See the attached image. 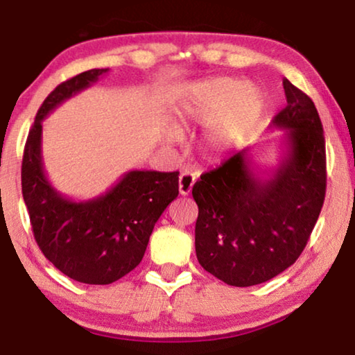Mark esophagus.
Segmentation results:
<instances>
[{
    "label": "esophagus",
    "mask_w": 355,
    "mask_h": 355,
    "mask_svg": "<svg viewBox=\"0 0 355 355\" xmlns=\"http://www.w3.org/2000/svg\"><path fill=\"white\" fill-rule=\"evenodd\" d=\"M195 175L191 172H183L180 175V180H178V191H180L182 196L190 195L193 185H195Z\"/></svg>",
    "instance_id": "esophagus-1"
}]
</instances>
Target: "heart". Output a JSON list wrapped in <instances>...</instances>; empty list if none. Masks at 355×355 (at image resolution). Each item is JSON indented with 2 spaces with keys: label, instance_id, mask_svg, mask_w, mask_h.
Listing matches in <instances>:
<instances>
[{
  "label": "heart",
  "instance_id": "1",
  "mask_svg": "<svg viewBox=\"0 0 355 355\" xmlns=\"http://www.w3.org/2000/svg\"><path fill=\"white\" fill-rule=\"evenodd\" d=\"M263 95L250 83L211 78L193 85L175 110V131L209 125L206 142L214 150H227L252 128L263 111ZM167 141H175L168 132Z\"/></svg>",
  "mask_w": 355,
  "mask_h": 355
}]
</instances>
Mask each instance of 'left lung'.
I'll return each mask as SVG.
<instances>
[{
	"label": "left lung",
	"instance_id": "left-lung-1",
	"mask_svg": "<svg viewBox=\"0 0 355 355\" xmlns=\"http://www.w3.org/2000/svg\"><path fill=\"white\" fill-rule=\"evenodd\" d=\"M286 106L272 119L286 150L266 180L248 149L201 175L195 249L200 266L224 284H263L293 266L311 236L326 195V144L315 103L284 78Z\"/></svg>",
	"mask_w": 355,
	"mask_h": 355
}]
</instances>
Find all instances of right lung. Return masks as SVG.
Listing matches in <instances>:
<instances>
[{
  "label": "right lung",
  "instance_id": "obj_1",
  "mask_svg": "<svg viewBox=\"0 0 355 355\" xmlns=\"http://www.w3.org/2000/svg\"><path fill=\"white\" fill-rule=\"evenodd\" d=\"M106 71H83L44 100L21 168L22 196L39 249L62 273L88 285L113 284L134 270L160 214L178 196V172L132 170L105 195L88 201L65 198L47 180L40 152L44 118Z\"/></svg>",
  "mask_w": 355,
  "mask_h": 355
}]
</instances>
